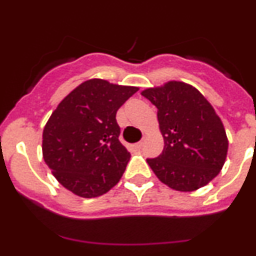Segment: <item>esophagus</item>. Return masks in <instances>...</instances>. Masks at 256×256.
Here are the masks:
<instances>
[{
	"label": "esophagus",
	"instance_id": "34e87169",
	"mask_svg": "<svg viewBox=\"0 0 256 256\" xmlns=\"http://www.w3.org/2000/svg\"><path fill=\"white\" fill-rule=\"evenodd\" d=\"M144 147V140L142 141H140V142H138V144H135V148L136 150H141Z\"/></svg>",
	"mask_w": 256,
	"mask_h": 256
}]
</instances>
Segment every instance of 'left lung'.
Returning a JSON list of instances; mask_svg holds the SVG:
<instances>
[{"mask_svg": "<svg viewBox=\"0 0 256 256\" xmlns=\"http://www.w3.org/2000/svg\"><path fill=\"white\" fill-rule=\"evenodd\" d=\"M141 94L157 108L164 136L162 154L147 158L158 180L180 192H192L220 172L228 152L222 120L192 85L168 82Z\"/></svg>", "mask_w": 256, "mask_h": 256, "instance_id": "left-lung-1", "label": "left lung"}]
</instances>
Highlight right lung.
<instances>
[{
	"mask_svg": "<svg viewBox=\"0 0 256 256\" xmlns=\"http://www.w3.org/2000/svg\"><path fill=\"white\" fill-rule=\"evenodd\" d=\"M138 90L102 79L82 82L66 95L43 130V158L59 183L94 198L120 180L130 152L118 141V108Z\"/></svg>",
	"mask_w": 256,
	"mask_h": 256,
	"instance_id": "obj_1",
	"label": "right lung"
}]
</instances>
